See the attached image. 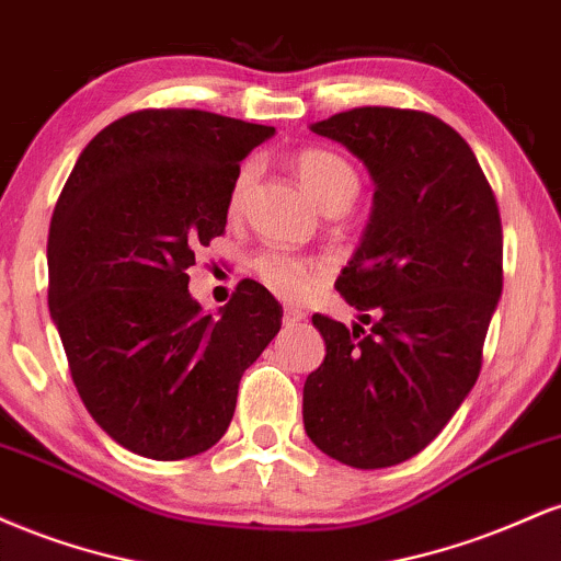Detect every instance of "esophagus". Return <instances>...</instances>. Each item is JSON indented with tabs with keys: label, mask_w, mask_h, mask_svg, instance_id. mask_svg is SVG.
Returning a JSON list of instances; mask_svg holds the SVG:
<instances>
[{
	"label": "esophagus",
	"mask_w": 561,
	"mask_h": 561,
	"mask_svg": "<svg viewBox=\"0 0 561 561\" xmlns=\"http://www.w3.org/2000/svg\"><path fill=\"white\" fill-rule=\"evenodd\" d=\"M302 319H306V313H302L300 308H295V306H285V311H282V321H285L287 327L298 324V321H302Z\"/></svg>",
	"instance_id": "esophagus-1"
}]
</instances>
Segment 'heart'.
Wrapping results in <instances>:
<instances>
[{
  "label": "heart",
  "instance_id": "heart-1",
  "mask_svg": "<svg viewBox=\"0 0 561 561\" xmlns=\"http://www.w3.org/2000/svg\"><path fill=\"white\" fill-rule=\"evenodd\" d=\"M295 171H298L302 186L311 192L313 199L324 210L345 208L353 195L358 192V173L353 163L340 152L327 150V147H302L295 156ZM255 182V165L242 163L231 182L227 208L229 216H240L244 203H248L250 186ZM253 272L272 293L279 298L298 300L311 293L317 279L324 274V266L313 259L285 253V250H263L253 259Z\"/></svg>",
  "mask_w": 561,
  "mask_h": 561
}]
</instances>
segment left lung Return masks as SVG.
Returning a JSON list of instances; mask_svg holds the SVG:
<instances>
[{"label":"left lung","mask_w":561,"mask_h":561,"mask_svg":"<svg viewBox=\"0 0 561 561\" xmlns=\"http://www.w3.org/2000/svg\"><path fill=\"white\" fill-rule=\"evenodd\" d=\"M311 128L362 158L377 192L334 282L371 330L313 313L327 356L302 388V424L347 467L401 465L478 382L504 287L499 203L472 147L430 113L353 107Z\"/></svg>","instance_id":"1"}]
</instances>
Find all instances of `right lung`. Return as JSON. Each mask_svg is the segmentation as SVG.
<instances>
[{"mask_svg":"<svg viewBox=\"0 0 561 561\" xmlns=\"http://www.w3.org/2000/svg\"><path fill=\"white\" fill-rule=\"evenodd\" d=\"M274 126L150 107L102 128L49 224V311L83 405L115 443L158 461L216 446L282 306L242 279L214 319L186 268L227 227L242 158Z\"/></svg>","mask_w":561,"mask_h":561,"instance_id":"1","label":"right lung"}]
</instances>
